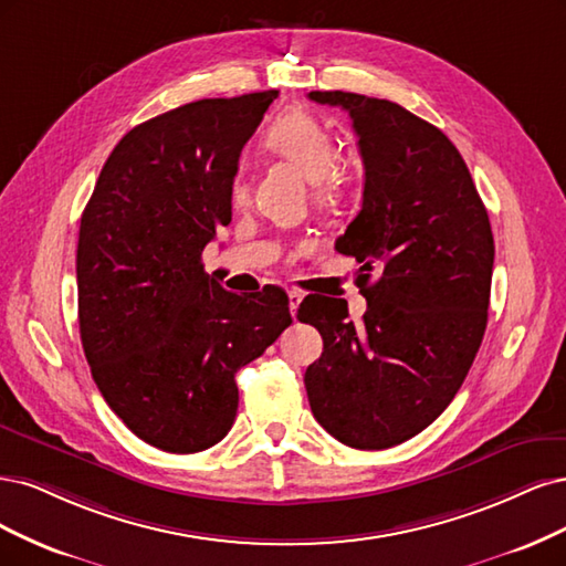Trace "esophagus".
I'll return each mask as SVG.
<instances>
[{"label":"esophagus","instance_id":"obj_1","mask_svg":"<svg viewBox=\"0 0 566 566\" xmlns=\"http://www.w3.org/2000/svg\"><path fill=\"white\" fill-rule=\"evenodd\" d=\"M301 301H303V294H301V291H289V310H291V317H296Z\"/></svg>","mask_w":566,"mask_h":566}]
</instances>
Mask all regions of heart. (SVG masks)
Segmentation results:
<instances>
[{
  "instance_id": "1",
  "label": "heart",
  "mask_w": 566,
  "mask_h": 566,
  "mask_svg": "<svg viewBox=\"0 0 566 566\" xmlns=\"http://www.w3.org/2000/svg\"><path fill=\"white\" fill-rule=\"evenodd\" d=\"M265 148L286 159L291 167H296L310 184H319L326 192L336 190L338 176L334 171L336 161V140L307 113H286L270 126L265 138ZM249 184L247 176L240 171L232 180V202L247 205Z\"/></svg>"
}]
</instances>
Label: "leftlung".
Masks as SVG:
<instances>
[{
	"label": "left lung",
	"instance_id": "1",
	"mask_svg": "<svg viewBox=\"0 0 566 566\" xmlns=\"http://www.w3.org/2000/svg\"><path fill=\"white\" fill-rule=\"evenodd\" d=\"M353 119L361 209L336 249L355 256L361 322L338 298H305L322 334L305 371L317 423L353 449H388L426 430L463 386L486 329L494 234L455 145L402 105L310 91ZM379 280L370 282V272Z\"/></svg>",
	"mask_w": 566,
	"mask_h": 566
}]
</instances>
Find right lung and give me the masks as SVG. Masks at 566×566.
Returning a JSON list of instances; mask_svg holds the SVG:
<instances>
[{"instance_id": "add662e5", "label": "right lung", "mask_w": 566, "mask_h": 566, "mask_svg": "<svg viewBox=\"0 0 566 566\" xmlns=\"http://www.w3.org/2000/svg\"><path fill=\"white\" fill-rule=\"evenodd\" d=\"M275 98H205L134 126L82 213L77 296L91 376L124 426L161 451L221 442L240 405L234 374L291 324L280 286L237 296L202 265L232 218L240 153Z\"/></svg>"}]
</instances>
